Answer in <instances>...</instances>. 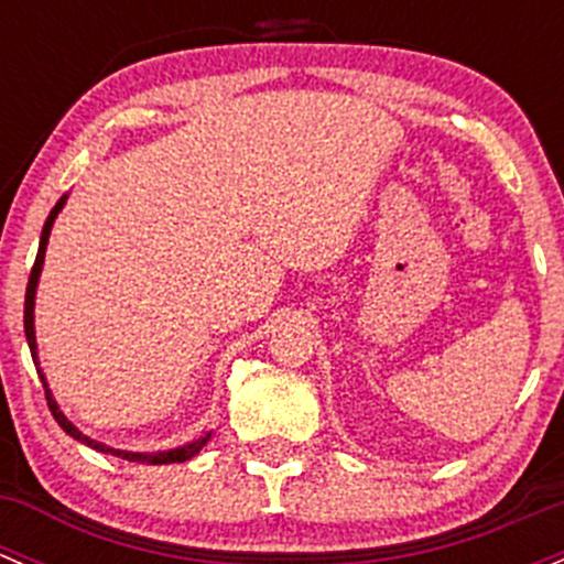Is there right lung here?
Here are the masks:
<instances>
[{
	"label": "right lung",
	"mask_w": 564,
	"mask_h": 564,
	"mask_svg": "<svg viewBox=\"0 0 564 564\" xmlns=\"http://www.w3.org/2000/svg\"><path fill=\"white\" fill-rule=\"evenodd\" d=\"M67 196H62L59 202L54 204V209L48 213V218H45V226H43V235H40V248H37V259H35V267H32L30 272V283H26V300H24V333H26V344H30V351H32V360H35L37 366V373H40V382H43L45 388V401H48V409L51 414H54V420L59 423V429L65 431V434H70L73 440H78L82 445L93 447V451H100V453H111V456H119L124 460H135V464H182V460L193 458L198 451H202L204 445H207L209 434H204L202 440H193L187 442V445L182 447H174V451H158V453H128V451H113V447H106L104 442H95L89 440L87 434H82V431L76 429V425L70 423V420L65 417V412H62L59 406H56L54 395H51L48 390V382H45L43 371H40V362H37V340H35V294H37V281H40V272H43V259H45V246H48V235H51V226H54L56 215H59V209L65 207Z\"/></svg>",
	"instance_id": "right-lung-1"
}]
</instances>
